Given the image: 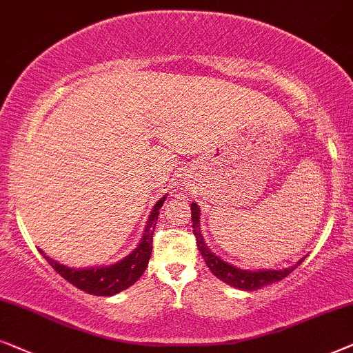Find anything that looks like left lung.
<instances>
[{"label": "left lung", "mask_w": 353, "mask_h": 353, "mask_svg": "<svg viewBox=\"0 0 353 353\" xmlns=\"http://www.w3.org/2000/svg\"><path fill=\"white\" fill-rule=\"evenodd\" d=\"M192 210V228H194V236L196 239V247L203 256L206 266L210 268V271L213 272L216 278L223 281V283L232 285V288L242 289V290H256L261 289L263 285H270L278 283V281H283L284 278L292 272L295 268H297L300 263L303 261V258L300 260L297 265L285 268V270L279 271H243L239 270V268H234L214 255V253L210 252V248L205 245L203 236H201L200 231V208L195 203L190 205Z\"/></svg>", "instance_id": "obj_1"}]
</instances>
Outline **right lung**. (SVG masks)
<instances>
[{"instance_id": "1", "label": "right lung", "mask_w": 353, "mask_h": 353, "mask_svg": "<svg viewBox=\"0 0 353 353\" xmlns=\"http://www.w3.org/2000/svg\"><path fill=\"white\" fill-rule=\"evenodd\" d=\"M166 196H163L157 205L153 206L152 214L145 228V234L142 237L140 245L130 253L129 256H125L124 260L112 266L106 268H90V270H72L64 265H59L58 261L51 260L50 256H45V260L50 263L51 268L56 272H59L63 278L75 285L77 289L83 290L87 294L93 295H114L121 290L130 288L139 281L140 276L143 274L145 270L148 266V260L152 256V248H153V234H154V225H157L159 208H161ZM40 253H43L40 250Z\"/></svg>"}]
</instances>
